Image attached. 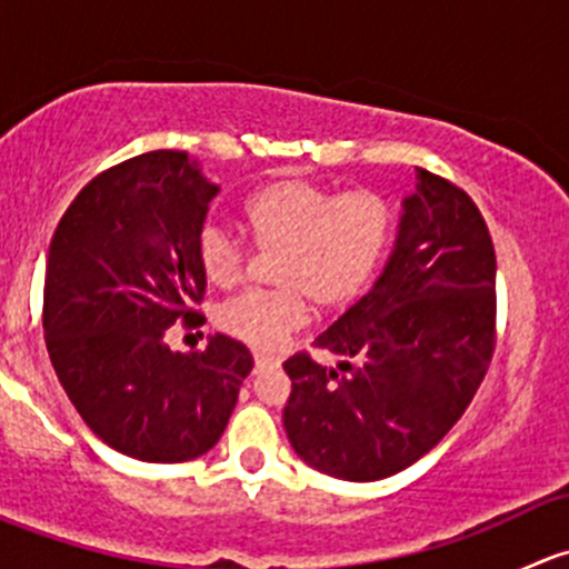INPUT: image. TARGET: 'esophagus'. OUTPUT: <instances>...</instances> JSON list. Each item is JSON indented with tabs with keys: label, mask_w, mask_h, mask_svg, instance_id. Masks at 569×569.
<instances>
[{
	"label": "esophagus",
	"mask_w": 569,
	"mask_h": 569,
	"mask_svg": "<svg viewBox=\"0 0 569 569\" xmlns=\"http://www.w3.org/2000/svg\"><path fill=\"white\" fill-rule=\"evenodd\" d=\"M252 360H256V375H258V371L272 369V366H278V358H272V355H261V352H258Z\"/></svg>",
	"instance_id": "34e87169"
}]
</instances>
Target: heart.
<instances>
[{"label":"heart","instance_id":"b5f03b06","mask_svg":"<svg viewBox=\"0 0 569 569\" xmlns=\"http://www.w3.org/2000/svg\"><path fill=\"white\" fill-rule=\"evenodd\" d=\"M242 220L256 248L272 256L274 291H244L217 311V327L256 349H272L317 311L349 306L380 267L393 233V209L369 189L336 194L308 178L261 183ZM198 263L217 289L237 283L248 263L242 239L220 226L198 237Z\"/></svg>","mask_w":569,"mask_h":569}]
</instances>
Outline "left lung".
I'll use <instances>...</instances> for the list:
<instances>
[{
    "instance_id": "obj_1",
    "label": "left lung",
    "mask_w": 569,
    "mask_h": 569,
    "mask_svg": "<svg viewBox=\"0 0 569 569\" xmlns=\"http://www.w3.org/2000/svg\"><path fill=\"white\" fill-rule=\"evenodd\" d=\"M386 269L317 338L338 369L283 363V427L297 457L343 481L421 460L460 421L496 349V250L473 200L418 170Z\"/></svg>"
}]
</instances>
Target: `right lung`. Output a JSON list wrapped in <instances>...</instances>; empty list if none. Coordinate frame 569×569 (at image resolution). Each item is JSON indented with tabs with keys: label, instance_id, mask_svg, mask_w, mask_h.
<instances>
[{
	"label": "right lung",
	"instance_id": "1",
	"mask_svg": "<svg viewBox=\"0 0 569 569\" xmlns=\"http://www.w3.org/2000/svg\"><path fill=\"white\" fill-rule=\"evenodd\" d=\"M217 192L189 153H142L96 176L51 237V366L82 421L134 460L206 455L252 369L248 347L220 332L189 355L164 341L176 321H206L192 308L206 291L198 237Z\"/></svg>",
	"mask_w": 569,
	"mask_h": 569
}]
</instances>
